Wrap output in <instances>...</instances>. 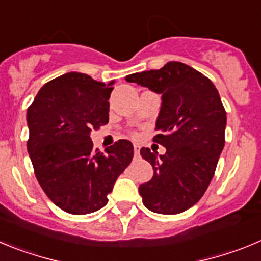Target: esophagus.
I'll use <instances>...</instances> for the list:
<instances>
[{"label": "esophagus", "instance_id": "obj_1", "mask_svg": "<svg viewBox=\"0 0 261 261\" xmlns=\"http://www.w3.org/2000/svg\"><path fill=\"white\" fill-rule=\"evenodd\" d=\"M134 152H135V154H139V152H140L139 144H134Z\"/></svg>", "mask_w": 261, "mask_h": 261}]
</instances>
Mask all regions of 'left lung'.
Wrapping results in <instances>:
<instances>
[{
	"mask_svg": "<svg viewBox=\"0 0 261 261\" xmlns=\"http://www.w3.org/2000/svg\"><path fill=\"white\" fill-rule=\"evenodd\" d=\"M126 81L161 95L153 142L166 152L142 148L153 177L139 186L143 204L152 212L177 215L198 203L210 186L225 145L226 112L215 84L177 61L160 70L135 72Z\"/></svg>",
	"mask_w": 261,
	"mask_h": 261,
	"instance_id": "8db88e82",
	"label": "left lung"
}]
</instances>
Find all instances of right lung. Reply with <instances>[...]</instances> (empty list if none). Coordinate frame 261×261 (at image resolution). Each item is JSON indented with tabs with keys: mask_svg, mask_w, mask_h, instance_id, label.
Masks as SVG:
<instances>
[{
	"mask_svg": "<svg viewBox=\"0 0 261 261\" xmlns=\"http://www.w3.org/2000/svg\"><path fill=\"white\" fill-rule=\"evenodd\" d=\"M113 84L67 72L44 84L27 110V151L35 175L65 212L87 215L101 210L133 160L128 140H118L102 153L90 138L93 128L109 122Z\"/></svg>",
	"mask_w": 261,
	"mask_h": 261,
	"instance_id": "add662e5",
	"label": "right lung"
}]
</instances>
